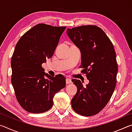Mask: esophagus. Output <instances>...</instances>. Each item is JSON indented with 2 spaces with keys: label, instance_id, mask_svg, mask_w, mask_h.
I'll use <instances>...</instances> for the list:
<instances>
[{
  "label": "esophagus",
  "instance_id": "34e87169",
  "mask_svg": "<svg viewBox=\"0 0 132 132\" xmlns=\"http://www.w3.org/2000/svg\"><path fill=\"white\" fill-rule=\"evenodd\" d=\"M71 82H72V81H71V80L70 79H69V78H67V79H66V83L67 84H71Z\"/></svg>",
  "mask_w": 132,
  "mask_h": 132
}]
</instances>
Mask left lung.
<instances>
[{
    "label": "left lung",
    "instance_id": "8db88e82",
    "mask_svg": "<svg viewBox=\"0 0 132 132\" xmlns=\"http://www.w3.org/2000/svg\"><path fill=\"white\" fill-rule=\"evenodd\" d=\"M66 32L80 50V66L89 80L84 87L80 80H71L77 88L71 106L81 115H94L106 105L115 90L118 65L114 48L104 31L97 26L68 28Z\"/></svg>",
    "mask_w": 132,
    "mask_h": 132
}]
</instances>
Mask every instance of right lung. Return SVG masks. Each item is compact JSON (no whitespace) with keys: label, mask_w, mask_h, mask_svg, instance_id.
<instances>
[{"label":"right lung","mask_w":132,"mask_h":132,"mask_svg":"<svg viewBox=\"0 0 132 132\" xmlns=\"http://www.w3.org/2000/svg\"><path fill=\"white\" fill-rule=\"evenodd\" d=\"M66 28L37 24L15 45L11 61L12 84L17 101L28 112L50 110L55 94L65 87L63 76H51L44 72L42 64L53 56Z\"/></svg>","instance_id":"add662e5"}]
</instances>
